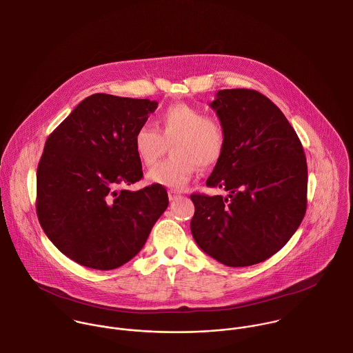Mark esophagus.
Instances as JSON below:
<instances>
[{
    "label": "esophagus",
    "mask_w": 353,
    "mask_h": 353,
    "mask_svg": "<svg viewBox=\"0 0 353 353\" xmlns=\"http://www.w3.org/2000/svg\"><path fill=\"white\" fill-rule=\"evenodd\" d=\"M168 195H169V201H176V199L180 196V192H177V191H169Z\"/></svg>",
    "instance_id": "obj_1"
}]
</instances>
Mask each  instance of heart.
<instances>
[{
    "label": "heart",
    "instance_id": "1",
    "mask_svg": "<svg viewBox=\"0 0 353 353\" xmlns=\"http://www.w3.org/2000/svg\"><path fill=\"white\" fill-rule=\"evenodd\" d=\"M159 130L148 123L140 125L133 134V150L144 165H152L161 155L163 140L172 143L174 157L157 163L147 174L150 183L180 190L195 174L198 165H214L225 145L221 122L191 104L176 103L158 117Z\"/></svg>",
    "mask_w": 353,
    "mask_h": 353
}]
</instances>
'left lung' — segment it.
Wrapping results in <instances>:
<instances>
[{"instance_id":"8db88e82","label":"left lung","mask_w":353,"mask_h":353,"mask_svg":"<svg viewBox=\"0 0 353 353\" xmlns=\"http://www.w3.org/2000/svg\"><path fill=\"white\" fill-rule=\"evenodd\" d=\"M210 107L224 128L225 145L206 185L227 195H191V232L219 263L249 267L279 252L300 227L307 159L293 126L260 92L219 90Z\"/></svg>"}]
</instances>
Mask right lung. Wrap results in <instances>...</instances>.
Returning <instances> with one entry per match:
<instances>
[{
  "instance_id": "obj_1",
  "label": "right lung",
  "mask_w": 353,
  "mask_h": 353,
  "mask_svg": "<svg viewBox=\"0 0 353 353\" xmlns=\"http://www.w3.org/2000/svg\"><path fill=\"white\" fill-rule=\"evenodd\" d=\"M155 100L94 93L50 133L37 169V214L49 241L72 261L115 270L144 246L169 205L165 187L139 191L133 134Z\"/></svg>"
}]
</instances>
